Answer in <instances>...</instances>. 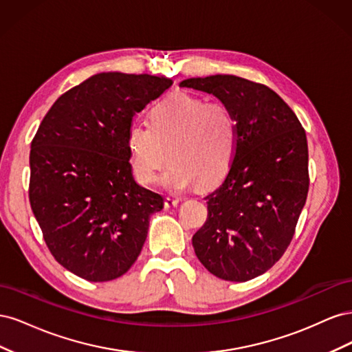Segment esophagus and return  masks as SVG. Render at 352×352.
<instances>
[{
	"label": "esophagus",
	"mask_w": 352,
	"mask_h": 352,
	"mask_svg": "<svg viewBox=\"0 0 352 352\" xmlns=\"http://www.w3.org/2000/svg\"><path fill=\"white\" fill-rule=\"evenodd\" d=\"M179 204V198H175V197H167L164 199V207L166 208H172V207H176Z\"/></svg>",
	"instance_id": "obj_1"
}]
</instances>
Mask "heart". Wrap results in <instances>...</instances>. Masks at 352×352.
<instances>
[{"instance_id":"b5f03b06","label":"heart","mask_w":352,"mask_h":352,"mask_svg":"<svg viewBox=\"0 0 352 352\" xmlns=\"http://www.w3.org/2000/svg\"><path fill=\"white\" fill-rule=\"evenodd\" d=\"M126 145L140 184H155L168 157L162 179L167 190L180 192L195 182L206 188L229 170L236 153L238 123L226 102L173 92L153 105L148 126H129Z\"/></svg>"}]
</instances>
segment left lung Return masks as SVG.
I'll use <instances>...</instances> for the list:
<instances>
[{
  "instance_id": "1",
  "label": "left lung",
  "mask_w": 352,
  "mask_h": 352,
  "mask_svg": "<svg viewBox=\"0 0 352 352\" xmlns=\"http://www.w3.org/2000/svg\"><path fill=\"white\" fill-rule=\"evenodd\" d=\"M179 87L212 94L236 119L235 157L221 185L206 197L208 216L192 245L211 274L251 280L279 261L295 233L310 185L305 131L265 85L214 74Z\"/></svg>"
}]
</instances>
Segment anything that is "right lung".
Instances as JSON below:
<instances>
[{
    "label": "right lung",
    "mask_w": 352,
    "mask_h": 352,
    "mask_svg": "<svg viewBox=\"0 0 352 352\" xmlns=\"http://www.w3.org/2000/svg\"><path fill=\"white\" fill-rule=\"evenodd\" d=\"M172 79L94 74L52 104L30 144L29 201L54 258L107 282L132 267L163 197L138 185L126 136L136 113Z\"/></svg>",
    "instance_id": "add662e5"
}]
</instances>
